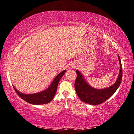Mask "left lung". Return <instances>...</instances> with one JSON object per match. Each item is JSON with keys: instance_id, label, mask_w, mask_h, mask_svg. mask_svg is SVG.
<instances>
[{"instance_id": "obj_1", "label": "left lung", "mask_w": 134, "mask_h": 134, "mask_svg": "<svg viewBox=\"0 0 134 134\" xmlns=\"http://www.w3.org/2000/svg\"><path fill=\"white\" fill-rule=\"evenodd\" d=\"M118 59L120 64V71L118 77L113 85L103 89H95L89 85L81 72L76 70L77 77L75 87L76 94L83 102L91 105H98L111 97L119 87L122 79V67L119 56Z\"/></svg>"}]
</instances>
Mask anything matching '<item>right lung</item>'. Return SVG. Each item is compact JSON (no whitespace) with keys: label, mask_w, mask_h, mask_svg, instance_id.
<instances>
[{"label":"right lung","mask_w":134,"mask_h":134,"mask_svg":"<svg viewBox=\"0 0 134 134\" xmlns=\"http://www.w3.org/2000/svg\"><path fill=\"white\" fill-rule=\"evenodd\" d=\"M65 71H66V70L61 71L55 76L53 81L51 83L49 86L46 90L40 91L39 92L35 93V94H27L20 92L13 86L14 88L19 96L27 103L33 105H40L47 104L50 103L52 101L53 98L54 97L55 95L56 94L58 83L61 77H63L64 74L65 73Z\"/></svg>","instance_id":"right-lung-1"}]
</instances>
